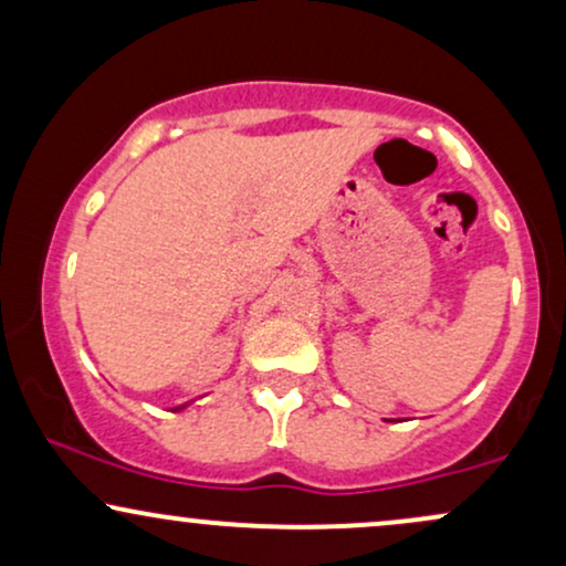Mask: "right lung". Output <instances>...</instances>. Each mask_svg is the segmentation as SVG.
I'll list each match as a JSON object with an SVG mask.
<instances>
[{
    "instance_id": "1",
    "label": "right lung",
    "mask_w": 566,
    "mask_h": 566,
    "mask_svg": "<svg viewBox=\"0 0 566 566\" xmlns=\"http://www.w3.org/2000/svg\"><path fill=\"white\" fill-rule=\"evenodd\" d=\"M188 407V401H186V405H180V407H175V412H180V409H186Z\"/></svg>"
}]
</instances>
